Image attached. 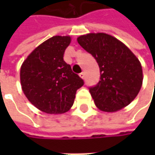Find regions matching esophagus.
<instances>
[{"mask_svg": "<svg viewBox=\"0 0 155 155\" xmlns=\"http://www.w3.org/2000/svg\"><path fill=\"white\" fill-rule=\"evenodd\" d=\"M79 76H80V78H82L83 79H84V78H85V73L83 71V72H81L80 74H79Z\"/></svg>", "mask_w": 155, "mask_h": 155, "instance_id": "esophagus-1", "label": "esophagus"}]
</instances>
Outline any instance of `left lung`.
<instances>
[{
	"instance_id": "obj_1",
	"label": "left lung",
	"mask_w": 155,
	"mask_h": 155,
	"mask_svg": "<svg viewBox=\"0 0 155 155\" xmlns=\"http://www.w3.org/2000/svg\"><path fill=\"white\" fill-rule=\"evenodd\" d=\"M78 44L98 64L100 80L89 87L99 110L114 112L130 104L142 84L139 59L120 40L106 33H89L78 38Z\"/></svg>"
}]
</instances>
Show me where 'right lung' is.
I'll return each instance as SVG.
<instances>
[{
	"label": "right lung",
	"instance_id": "obj_1",
	"mask_svg": "<svg viewBox=\"0 0 155 155\" xmlns=\"http://www.w3.org/2000/svg\"><path fill=\"white\" fill-rule=\"evenodd\" d=\"M69 36H53L27 57L21 68L22 91L43 112L62 114L73 105L77 91L84 82L64 60Z\"/></svg>",
	"mask_w": 155,
	"mask_h": 155
}]
</instances>
